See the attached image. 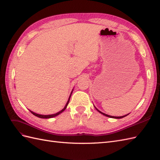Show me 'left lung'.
<instances>
[{"instance_id":"obj_1","label":"left lung","mask_w":160,"mask_h":160,"mask_svg":"<svg viewBox=\"0 0 160 160\" xmlns=\"http://www.w3.org/2000/svg\"><path fill=\"white\" fill-rule=\"evenodd\" d=\"M95 109L98 110L99 112L100 113H101V114H103V115H105V116H107V117H109V118H115V119H121V118H124V117H125V116H127L128 114H127V115H123V116H121V117H115V116H111V115H107V114H105V113H102L101 112V111H100L99 110H98V109H97L96 108H95Z\"/></svg>"}]
</instances>
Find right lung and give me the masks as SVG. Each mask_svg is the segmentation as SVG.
I'll return each mask as SVG.
<instances>
[{
  "label": "right lung",
  "instance_id": "obj_1",
  "mask_svg": "<svg viewBox=\"0 0 160 160\" xmlns=\"http://www.w3.org/2000/svg\"><path fill=\"white\" fill-rule=\"evenodd\" d=\"M72 91H71V95H70V96H69V99H68V101H67V103H66V105H65V108L62 109L61 111H59V112L58 113H55V114H52V115H40V114H37V113H34V112H32V111H31V110H29L34 115H35V116H37V117H38V118H42V119H48V118H54V117H55V116H57V115H59L60 113H61L62 112H63V111L65 110V109L67 108V105H68V103H69V100H70V98H71V94H72Z\"/></svg>",
  "mask_w": 160,
  "mask_h": 160
}]
</instances>
